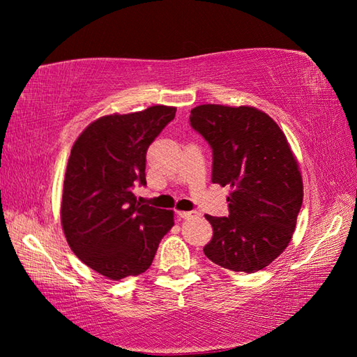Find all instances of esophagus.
Returning <instances> with one entry per match:
<instances>
[{"mask_svg":"<svg viewBox=\"0 0 357 357\" xmlns=\"http://www.w3.org/2000/svg\"><path fill=\"white\" fill-rule=\"evenodd\" d=\"M178 216L184 218V219H192V218H198L199 213H198V211H195V210H192V211H178Z\"/></svg>","mask_w":357,"mask_h":357,"instance_id":"esophagus-1","label":"esophagus"}]
</instances>
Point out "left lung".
<instances>
[{
  "mask_svg": "<svg viewBox=\"0 0 357 357\" xmlns=\"http://www.w3.org/2000/svg\"><path fill=\"white\" fill-rule=\"evenodd\" d=\"M190 126L213 151L211 183L231 187L229 218L206 215L213 238L204 253L227 270L259 271L291 241L304 198L298 161L275 121L248 105H198Z\"/></svg>",
  "mask_w": 357,
  "mask_h": 357,
  "instance_id": "1",
  "label": "left lung"
}]
</instances>
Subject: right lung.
Here are the masks:
<instances>
[{
    "label": "right lung",
    "instance_id": "obj_1",
    "mask_svg": "<svg viewBox=\"0 0 357 357\" xmlns=\"http://www.w3.org/2000/svg\"><path fill=\"white\" fill-rule=\"evenodd\" d=\"M176 109L153 105L93 121L67 162L61 224L72 252L100 275L119 280L146 271L173 224V211L139 204L147 149Z\"/></svg>",
    "mask_w": 357,
    "mask_h": 357
}]
</instances>
